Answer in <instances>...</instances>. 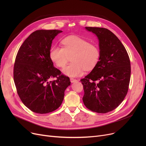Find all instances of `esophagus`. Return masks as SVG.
Masks as SVG:
<instances>
[{
    "mask_svg": "<svg viewBox=\"0 0 146 146\" xmlns=\"http://www.w3.org/2000/svg\"><path fill=\"white\" fill-rule=\"evenodd\" d=\"M70 82H71L72 83H73V82H76V81H78V80H76V79H73V78H70Z\"/></svg>",
    "mask_w": 146,
    "mask_h": 146,
    "instance_id": "1",
    "label": "esophagus"
}]
</instances>
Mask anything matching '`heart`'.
Here are the masks:
<instances>
[{
  "label": "heart",
  "mask_w": 146,
  "mask_h": 146,
  "mask_svg": "<svg viewBox=\"0 0 146 146\" xmlns=\"http://www.w3.org/2000/svg\"><path fill=\"white\" fill-rule=\"evenodd\" d=\"M61 47L54 45L50 48V58L57 67L61 68L71 56L72 62L63 70L67 76L76 77L82 75L84 70H92L100 58L101 51L98 46L80 36H66L61 40Z\"/></svg>",
  "instance_id": "1"
}]
</instances>
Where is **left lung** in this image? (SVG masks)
<instances>
[{
  "instance_id": "1",
  "label": "left lung",
  "mask_w": 146,
  "mask_h": 146,
  "mask_svg": "<svg viewBox=\"0 0 146 146\" xmlns=\"http://www.w3.org/2000/svg\"><path fill=\"white\" fill-rule=\"evenodd\" d=\"M98 36L101 56L92 72L80 80L84 89L83 101L97 113L112 111L123 101L129 88L131 66L127 51L111 31L85 27Z\"/></svg>"
}]
</instances>
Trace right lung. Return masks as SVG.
<instances>
[{"label": "right lung", "instance_id": "obj_1", "mask_svg": "<svg viewBox=\"0 0 146 146\" xmlns=\"http://www.w3.org/2000/svg\"><path fill=\"white\" fill-rule=\"evenodd\" d=\"M60 30H38L20 47L15 58L13 80L21 100L31 111L47 113L62 103L70 79L54 67L49 55ZM51 78L56 80L50 81Z\"/></svg>", "mask_w": 146, "mask_h": 146}]
</instances>
